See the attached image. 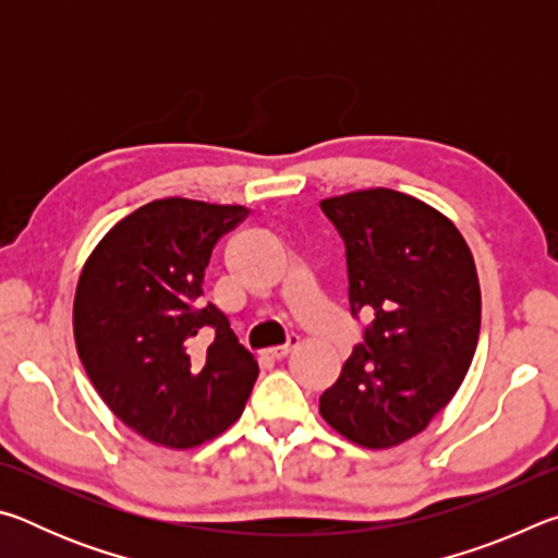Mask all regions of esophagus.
I'll use <instances>...</instances> for the list:
<instances>
[{
	"mask_svg": "<svg viewBox=\"0 0 558 558\" xmlns=\"http://www.w3.org/2000/svg\"><path fill=\"white\" fill-rule=\"evenodd\" d=\"M295 347H298V337H290L288 344L272 347V349H268V354H270V359H286Z\"/></svg>",
	"mask_w": 558,
	"mask_h": 558,
	"instance_id": "obj_1",
	"label": "esophagus"
}]
</instances>
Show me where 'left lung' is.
<instances>
[{
  "label": "left lung",
  "mask_w": 558,
  "mask_h": 558,
  "mask_svg": "<svg viewBox=\"0 0 558 558\" xmlns=\"http://www.w3.org/2000/svg\"><path fill=\"white\" fill-rule=\"evenodd\" d=\"M347 251L349 307L372 315L319 413L384 450L418 436L460 389L480 337V282L448 216L393 189L319 202Z\"/></svg>",
  "instance_id": "1"
}]
</instances>
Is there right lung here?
<instances>
[{
  "label": "right lung",
  "instance_id": "1",
  "mask_svg": "<svg viewBox=\"0 0 558 558\" xmlns=\"http://www.w3.org/2000/svg\"><path fill=\"white\" fill-rule=\"evenodd\" d=\"M248 209L182 196L157 199L102 235L73 300L75 349L100 399L155 446L186 450L241 418L258 364L229 319L202 307L204 270ZM217 337L196 353L193 337Z\"/></svg>",
  "mask_w": 558,
  "mask_h": 558
}]
</instances>
